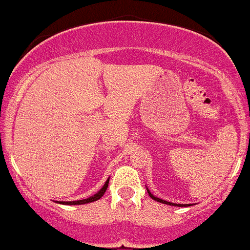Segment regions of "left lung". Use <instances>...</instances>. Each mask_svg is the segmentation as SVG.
Returning <instances> with one entry per match:
<instances>
[{"instance_id":"1","label":"left lung","mask_w":250,"mask_h":250,"mask_svg":"<svg viewBox=\"0 0 250 250\" xmlns=\"http://www.w3.org/2000/svg\"><path fill=\"white\" fill-rule=\"evenodd\" d=\"M147 192H148V194H149L150 198L154 199V201H157V202H159V203L167 204V206H175V207H189V206H191V204H176V203H171V202H167V201H164V199H160V198H158V197L153 196V194L150 193V191H149V189H148V188H147Z\"/></svg>"}]
</instances>
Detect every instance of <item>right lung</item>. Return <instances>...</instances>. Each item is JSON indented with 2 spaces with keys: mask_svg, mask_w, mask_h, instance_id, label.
Wrapping results in <instances>:
<instances>
[{
  "mask_svg": "<svg viewBox=\"0 0 250 250\" xmlns=\"http://www.w3.org/2000/svg\"><path fill=\"white\" fill-rule=\"evenodd\" d=\"M108 184H109V179L105 181V184L103 185V187L97 192V193H95L93 196L88 197V198H86V199H81V201H71V202H57V203L64 204V206H81V204H86V203H91V202L98 201L100 198H102V196L104 194V192L107 191Z\"/></svg>",
  "mask_w": 250,
  "mask_h": 250,
  "instance_id": "obj_1",
  "label": "right lung"
}]
</instances>
